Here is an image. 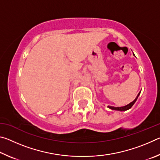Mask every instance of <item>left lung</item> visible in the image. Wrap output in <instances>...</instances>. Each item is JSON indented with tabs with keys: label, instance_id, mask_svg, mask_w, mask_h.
Returning <instances> with one entry per match:
<instances>
[{
	"label": "left lung",
	"instance_id": "1",
	"mask_svg": "<svg viewBox=\"0 0 160 160\" xmlns=\"http://www.w3.org/2000/svg\"><path fill=\"white\" fill-rule=\"evenodd\" d=\"M140 92H141V91H140ZM140 92H139L138 94L137 97H135V99L133 100V101H132V102H131V103H129L128 104L126 105V106L120 107H112V106H108V108H109L110 109H112V110L120 111V112H124V111H127V110H128V109H131V108L132 107V105H133V104H135V102H136L137 99L138 98V97H139V95H140Z\"/></svg>",
	"mask_w": 160,
	"mask_h": 160
}]
</instances>
